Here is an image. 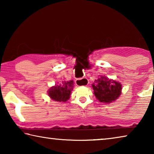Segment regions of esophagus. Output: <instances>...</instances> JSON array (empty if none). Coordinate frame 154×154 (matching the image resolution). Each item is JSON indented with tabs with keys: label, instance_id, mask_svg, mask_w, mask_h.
I'll return each mask as SVG.
<instances>
[{
	"label": "esophagus",
	"instance_id": "obj_1",
	"mask_svg": "<svg viewBox=\"0 0 154 154\" xmlns=\"http://www.w3.org/2000/svg\"><path fill=\"white\" fill-rule=\"evenodd\" d=\"M88 79H85V78H82V79H77L76 80V84L77 85H80V86H86L88 85ZM87 83V84L86 85V83Z\"/></svg>",
	"mask_w": 154,
	"mask_h": 154
}]
</instances>
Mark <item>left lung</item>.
<instances>
[{
  "mask_svg": "<svg viewBox=\"0 0 154 154\" xmlns=\"http://www.w3.org/2000/svg\"><path fill=\"white\" fill-rule=\"evenodd\" d=\"M94 94L99 102L111 103L116 101L122 94V85L121 83L109 79L105 75L95 79L92 84Z\"/></svg>",
  "mask_w": 154,
  "mask_h": 154,
  "instance_id": "obj_1",
  "label": "left lung"
}]
</instances>
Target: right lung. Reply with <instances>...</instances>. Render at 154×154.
<instances>
[{
	"label": "right lung",
	"mask_w": 154,
	"mask_h": 154,
	"mask_svg": "<svg viewBox=\"0 0 154 154\" xmlns=\"http://www.w3.org/2000/svg\"><path fill=\"white\" fill-rule=\"evenodd\" d=\"M74 82L72 80L62 82L51 87L48 91V94L51 100L56 102H66L71 97L73 90Z\"/></svg>",
	"instance_id": "1"
}]
</instances>
